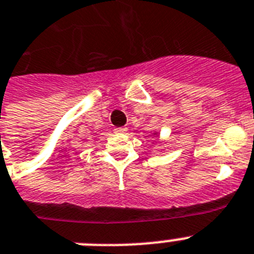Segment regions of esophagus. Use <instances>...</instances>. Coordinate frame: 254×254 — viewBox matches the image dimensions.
I'll return each instance as SVG.
<instances>
[{"label": "esophagus", "instance_id": "34e87169", "mask_svg": "<svg viewBox=\"0 0 254 254\" xmlns=\"http://www.w3.org/2000/svg\"><path fill=\"white\" fill-rule=\"evenodd\" d=\"M113 131L116 132V133H125V132L127 131V128H126V127H116Z\"/></svg>", "mask_w": 254, "mask_h": 254}]
</instances>
